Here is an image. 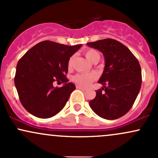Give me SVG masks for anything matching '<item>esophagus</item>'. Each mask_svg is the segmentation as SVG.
Returning a JSON list of instances; mask_svg holds the SVG:
<instances>
[{"mask_svg": "<svg viewBox=\"0 0 158 158\" xmlns=\"http://www.w3.org/2000/svg\"><path fill=\"white\" fill-rule=\"evenodd\" d=\"M76 88H77L78 89L82 90V91H85V88H82V87H81V86H76Z\"/></svg>", "mask_w": 158, "mask_h": 158, "instance_id": "obj_1", "label": "esophagus"}]
</instances>
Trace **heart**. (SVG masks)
<instances>
[{
  "mask_svg": "<svg viewBox=\"0 0 158 158\" xmlns=\"http://www.w3.org/2000/svg\"><path fill=\"white\" fill-rule=\"evenodd\" d=\"M86 58L91 62H94L96 60H100V55L97 50L95 49H88L85 52ZM73 57H70L68 60V67L71 68L73 65ZM95 79V76L93 73H79L76 74L73 76V80L75 82L76 84L83 87H87L91 84Z\"/></svg>",
  "mask_w": 158,
  "mask_h": 158,
  "instance_id": "b5f03b06",
  "label": "heart"
}]
</instances>
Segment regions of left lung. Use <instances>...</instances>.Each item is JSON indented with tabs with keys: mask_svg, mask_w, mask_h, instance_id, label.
I'll list each match as a JSON object with an SVG mask.
<instances>
[{
	"mask_svg": "<svg viewBox=\"0 0 158 158\" xmlns=\"http://www.w3.org/2000/svg\"><path fill=\"white\" fill-rule=\"evenodd\" d=\"M87 45L101 52L105 58L104 70L98 81L103 88L96 91L90 107L103 118H119L131 110L139 92V63L129 48L115 40L108 38Z\"/></svg>",
	"mask_w": 158,
	"mask_h": 158,
	"instance_id": "obj_1",
	"label": "left lung"
}]
</instances>
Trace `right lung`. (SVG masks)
I'll list each match as a JSON object with an SVG mask.
<instances>
[{
	"mask_svg": "<svg viewBox=\"0 0 158 158\" xmlns=\"http://www.w3.org/2000/svg\"><path fill=\"white\" fill-rule=\"evenodd\" d=\"M82 44L66 46L43 41L30 48L19 60L14 82L24 108L31 115L48 118L64 107L75 85L68 82V60ZM56 81L64 83L53 86Z\"/></svg>",
	"mask_w": 158,
	"mask_h": 158,
	"instance_id": "add662e5",
	"label": "right lung"
}]
</instances>
